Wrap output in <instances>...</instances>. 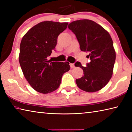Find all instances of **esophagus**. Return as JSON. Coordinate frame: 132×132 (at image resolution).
Wrapping results in <instances>:
<instances>
[{
  "instance_id": "34e87169",
  "label": "esophagus",
  "mask_w": 132,
  "mask_h": 132,
  "mask_svg": "<svg viewBox=\"0 0 132 132\" xmlns=\"http://www.w3.org/2000/svg\"><path fill=\"white\" fill-rule=\"evenodd\" d=\"M70 68H71V69L75 68V67L74 63H70Z\"/></svg>"
}]
</instances>
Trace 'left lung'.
I'll use <instances>...</instances> for the list:
<instances>
[{
    "instance_id": "left-lung-1",
    "label": "left lung",
    "mask_w": 132,
    "mask_h": 132,
    "mask_svg": "<svg viewBox=\"0 0 132 132\" xmlns=\"http://www.w3.org/2000/svg\"><path fill=\"white\" fill-rule=\"evenodd\" d=\"M68 28L75 34L81 51L89 52L88 57L91 60L86 67L79 62L75 64L84 71L83 76L76 80L77 86L89 93L101 90L110 80L115 62L110 35L99 24L87 19L71 22Z\"/></svg>"
}]
</instances>
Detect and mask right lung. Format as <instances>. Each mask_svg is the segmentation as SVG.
Segmentation results:
<instances>
[{
    "instance_id": "1",
    "label": "right lung",
    "mask_w": 132,
    "mask_h": 132,
    "mask_svg": "<svg viewBox=\"0 0 132 132\" xmlns=\"http://www.w3.org/2000/svg\"><path fill=\"white\" fill-rule=\"evenodd\" d=\"M68 23L43 21L33 27L22 38L19 62L24 77L38 92L47 94L59 87L62 76L70 70L68 62L48 61L57 37Z\"/></svg>"
}]
</instances>
